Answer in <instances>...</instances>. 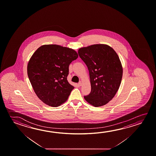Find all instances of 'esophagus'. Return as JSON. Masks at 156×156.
I'll use <instances>...</instances> for the list:
<instances>
[{
	"mask_svg": "<svg viewBox=\"0 0 156 156\" xmlns=\"http://www.w3.org/2000/svg\"><path fill=\"white\" fill-rule=\"evenodd\" d=\"M82 82H79V83H78V85H79V87H80L81 85H82Z\"/></svg>",
	"mask_w": 156,
	"mask_h": 156,
	"instance_id": "esophagus-1",
	"label": "esophagus"
}]
</instances>
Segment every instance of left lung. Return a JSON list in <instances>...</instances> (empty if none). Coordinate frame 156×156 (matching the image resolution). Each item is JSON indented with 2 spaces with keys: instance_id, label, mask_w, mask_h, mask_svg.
<instances>
[{
  "instance_id": "left-lung-1",
  "label": "left lung",
  "mask_w": 156,
  "mask_h": 156,
  "mask_svg": "<svg viewBox=\"0 0 156 156\" xmlns=\"http://www.w3.org/2000/svg\"><path fill=\"white\" fill-rule=\"evenodd\" d=\"M78 54L89 72L91 91L85 96V100L95 107L107 104L115 96L122 78V66L118 54L105 44L82 47Z\"/></svg>"
}]
</instances>
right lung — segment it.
I'll return each instance as SVG.
<instances>
[{
    "instance_id": "add662e5",
    "label": "right lung",
    "mask_w": 156,
    "mask_h": 156,
    "mask_svg": "<svg viewBox=\"0 0 156 156\" xmlns=\"http://www.w3.org/2000/svg\"><path fill=\"white\" fill-rule=\"evenodd\" d=\"M78 57L73 49L45 44L31 56L27 66L31 84L37 96L49 106L65 102L74 87L67 81L69 64Z\"/></svg>"
}]
</instances>
